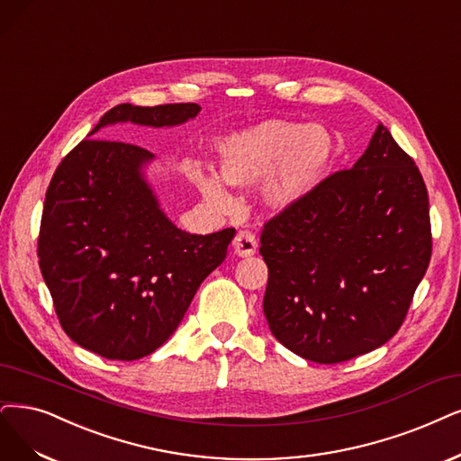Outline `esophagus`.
<instances>
[{
  "mask_svg": "<svg viewBox=\"0 0 461 461\" xmlns=\"http://www.w3.org/2000/svg\"><path fill=\"white\" fill-rule=\"evenodd\" d=\"M257 249H258V243H257V237H254V233H250L247 230H241L240 233L235 235L233 252L237 254V257H241V258L252 257V254L257 252Z\"/></svg>",
  "mask_w": 461,
  "mask_h": 461,
  "instance_id": "esophagus-1",
  "label": "esophagus"
}]
</instances>
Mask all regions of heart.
<instances>
[{
  "instance_id": "obj_1",
  "label": "heart",
  "mask_w": 461,
  "mask_h": 461,
  "mask_svg": "<svg viewBox=\"0 0 461 461\" xmlns=\"http://www.w3.org/2000/svg\"><path fill=\"white\" fill-rule=\"evenodd\" d=\"M330 158L332 140L325 129L267 119L216 140L218 176L195 165L187 167V176L212 209L228 212L233 209V199L220 179L228 185L247 187L269 172L262 199L269 207H286L312 190Z\"/></svg>"
}]
</instances>
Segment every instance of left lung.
<instances>
[{
    "instance_id": "obj_1",
    "label": "left lung",
    "mask_w": 461,
    "mask_h": 461,
    "mask_svg": "<svg viewBox=\"0 0 461 461\" xmlns=\"http://www.w3.org/2000/svg\"><path fill=\"white\" fill-rule=\"evenodd\" d=\"M260 243L271 334L308 361L344 363L402 325L431 260L428 187L378 125L359 161L267 220Z\"/></svg>"
}]
</instances>
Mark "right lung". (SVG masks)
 <instances>
[{"label":"right lung","instance_id":"obj_1","mask_svg":"<svg viewBox=\"0 0 461 461\" xmlns=\"http://www.w3.org/2000/svg\"><path fill=\"white\" fill-rule=\"evenodd\" d=\"M199 112L194 102L119 104L89 136L125 122L173 127ZM151 158L134 144L85 139L57 167L43 203L38 258L60 327L112 361L140 359L167 342L235 235L178 230L142 176Z\"/></svg>","mask_w":461,"mask_h":461}]
</instances>
